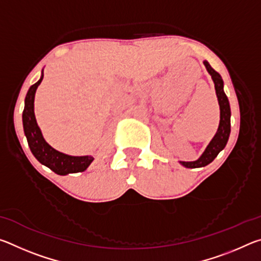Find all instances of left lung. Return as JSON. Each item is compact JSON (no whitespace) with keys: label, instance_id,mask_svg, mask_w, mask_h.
I'll return each instance as SVG.
<instances>
[{"label":"left lung","instance_id":"8db88e82","mask_svg":"<svg viewBox=\"0 0 261 261\" xmlns=\"http://www.w3.org/2000/svg\"><path fill=\"white\" fill-rule=\"evenodd\" d=\"M204 65L206 67L207 72L211 74L212 79H213L215 93L218 96L219 106H220V123L216 134L213 138L207 145L205 151L202 152L201 155L197 159L196 161H179V163L185 168H201L214 160L218 156V154L226 147L228 143L229 136H230V105H229V100L227 98L226 93L223 91V81L222 77L220 76L215 70L211 67L207 61H204Z\"/></svg>","mask_w":261,"mask_h":261}]
</instances>
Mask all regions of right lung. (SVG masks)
I'll return each mask as SVG.
<instances>
[{"mask_svg": "<svg viewBox=\"0 0 261 261\" xmlns=\"http://www.w3.org/2000/svg\"><path fill=\"white\" fill-rule=\"evenodd\" d=\"M43 78V70L39 81L30 87L25 98V107L23 112V127L24 134L28 139L29 147L35 159L41 165L49 168L57 175H68L81 173L87 169L94 158L92 155L73 156L64 154L53 148L43 138L42 132L39 127L34 115V96L38 86L40 85Z\"/></svg>", "mask_w": 261, "mask_h": 261, "instance_id": "right-lung-1", "label": "right lung"}]
</instances>
